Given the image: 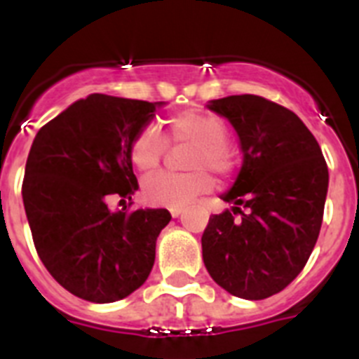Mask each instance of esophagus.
Segmentation results:
<instances>
[{
	"mask_svg": "<svg viewBox=\"0 0 359 359\" xmlns=\"http://www.w3.org/2000/svg\"><path fill=\"white\" fill-rule=\"evenodd\" d=\"M169 212H170V215H172V217H180V215L183 214V208L182 207H170Z\"/></svg>",
	"mask_w": 359,
	"mask_h": 359,
	"instance_id": "esophagus-1",
	"label": "esophagus"
}]
</instances>
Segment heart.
<instances>
[{"instance_id":"b5f03b06","label":"heart","mask_w":359,"mask_h":359,"mask_svg":"<svg viewBox=\"0 0 359 359\" xmlns=\"http://www.w3.org/2000/svg\"><path fill=\"white\" fill-rule=\"evenodd\" d=\"M170 140L176 144L192 145L187 158L189 169L208 167L217 174H226L233 165L231 152L226 147V128L215 116L201 111H183L167 120ZM167 151V140L156 128L140 129L129 145V158L142 172H151L160 165ZM212 177L205 170L187 174L161 172L147 177L142 185L145 201L152 205L182 207L196 196L212 189Z\"/></svg>"}]
</instances>
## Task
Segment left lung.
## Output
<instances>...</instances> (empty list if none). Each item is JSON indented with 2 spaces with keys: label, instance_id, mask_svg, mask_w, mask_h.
Wrapping results in <instances>:
<instances>
[{
  "label": "left lung",
  "instance_id": "8db88e82",
  "mask_svg": "<svg viewBox=\"0 0 359 359\" xmlns=\"http://www.w3.org/2000/svg\"><path fill=\"white\" fill-rule=\"evenodd\" d=\"M207 107L237 133L243 165L221 194L241 217L228 210L212 215L201 237L203 262L230 294L262 300L291 284L315 248L327 163L306 123L284 106L257 95H231Z\"/></svg>",
  "mask_w": 359,
  "mask_h": 359
}]
</instances>
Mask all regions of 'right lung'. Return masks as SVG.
<instances>
[{
    "label": "right lung",
    "mask_w": 359,
    "mask_h": 359,
    "mask_svg": "<svg viewBox=\"0 0 359 359\" xmlns=\"http://www.w3.org/2000/svg\"><path fill=\"white\" fill-rule=\"evenodd\" d=\"M165 102L91 93L37 131L23 180V203L44 268L88 302L129 297L147 280L165 208L109 210L138 182L129 145Z\"/></svg>",
    "instance_id": "1"
}]
</instances>
